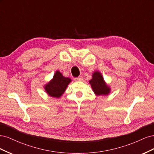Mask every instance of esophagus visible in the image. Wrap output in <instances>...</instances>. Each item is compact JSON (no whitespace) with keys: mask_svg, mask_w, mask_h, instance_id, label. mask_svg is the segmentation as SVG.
<instances>
[{"mask_svg":"<svg viewBox=\"0 0 154 154\" xmlns=\"http://www.w3.org/2000/svg\"><path fill=\"white\" fill-rule=\"evenodd\" d=\"M83 80V77L82 76H79L78 78H74V80L75 81H82Z\"/></svg>","mask_w":154,"mask_h":154,"instance_id":"esophagus-1","label":"esophagus"}]
</instances>
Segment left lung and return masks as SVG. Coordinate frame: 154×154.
Listing matches in <instances>:
<instances>
[{
	"label": "left lung",
	"instance_id": "left-lung-1",
	"mask_svg": "<svg viewBox=\"0 0 154 154\" xmlns=\"http://www.w3.org/2000/svg\"><path fill=\"white\" fill-rule=\"evenodd\" d=\"M91 87L94 93L97 95H106L110 92L108 87L103 80V78L99 72H95L92 75V79L89 81Z\"/></svg>",
	"mask_w": 154,
	"mask_h": 154
}]
</instances>
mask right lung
Masks as SVG:
<instances>
[{
  "instance_id": "add662e5",
  "label": "right lung",
  "mask_w": 154,
  "mask_h": 154,
  "mask_svg": "<svg viewBox=\"0 0 154 154\" xmlns=\"http://www.w3.org/2000/svg\"><path fill=\"white\" fill-rule=\"evenodd\" d=\"M71 82V79L63 76L59 71H57L53 80L45 85V89L51 96L59 97L66 91L68 84Z\"/></svg>"
}]
</instances>
